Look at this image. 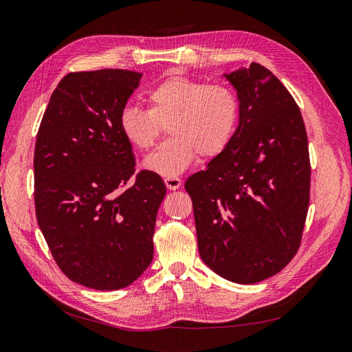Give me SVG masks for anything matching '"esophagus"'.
<instances>
[{"label":"esophagus","mask_w":352,"mask_h":352,"mask_svg":"<svg viewBox=\"0 0 352 352\" xmlns=\"http://www.w3.org/2000/svg\"><path fill=\"white\" fill-rule=\"evenodd\" d=\"M182 183H183L182 178H178V177H166L165 178V184L169 190H177V188L182 186Z\"/></svg>","instance_id":"esophagus-1"}]
</instances>
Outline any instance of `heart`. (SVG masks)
<instances>
[{"label":"heart","mask_w":352,"mask_h":352,"mask_svg":"<svg viewBox=\"0 0 352 352\" xmlns=\"http://www.w3.org/2000/svg\"><path fill=\"white\" fill-rule=\"evenodd\" d=\"M147 110L137 105L120 113V131L132 147L148 150L166 124L169 140L144 160L153 173L175 177L190 166L197 155H219L236 128L239 102L233 90L220 83L170 77L146 96Z\"/></svg>","instance_id":"1"}]
</instances>
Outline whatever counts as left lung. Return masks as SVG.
<instances>
[{
  "instance_id": "left-lung-1",
  "label": "left lung",
  "mask_w": 352,
  "mask_h": 352,
  "mask_svg": "<svg viewBox=\"0 0 352 352\" xmlns=\"http://www.w3.org/2000/svg\"><path fill=\"white\" fill-rule=\"evenodd\" d=\"M236 89L228 147L184 184L204 263L236 284L278 274L300 245L309 205L308 137L299 107L263 65L223 74Z\"/></svg>"
}]
</instances>
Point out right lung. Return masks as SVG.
<instances>
[{
	"mask_svg": "<svg viewBox=\"0 0 352 352\" xmlns=\"http://www.w3.org/2000/svg\"><path fill=\"white\" fill-rule=\"evenodd\" d=\"M141 73L98 69L60 80L35 141V214L52 256L71 281L119 290L153 260L157 210L166 195L151 170L135 174L120 113Z\"/></svg>",
	"mask_w": 352,
	"mask_h": 352,
	"instance_id": "1",
	"label": "right lung"
}]
</instances>
